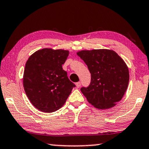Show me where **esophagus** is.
I'll use <instances>...</instances> for the list:
<instances>
[{
    "mask_svg": "<svg viewBox=\"0 0 149 149\" xmlns=\"http://www.w3.org/2000/svg\"><path fill=\"white\" fill-rule=\"evenodd\" d=\"M75 85H76V87H77V88H79L80 87H81V82H78V83H77L76 84H75Z\"/></svg>",
    "mask_w": 149,
    "mask_h": 149,
    "instance_id": "34e87169",
    "label": "esophagus"
}]
</instances>
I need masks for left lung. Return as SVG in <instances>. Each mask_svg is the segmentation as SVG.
Here are the masks:
<instances>
[{"instance_id":"obj_1","label":"left lung","mask_w":149,"mask_h":149,"mask_svg":"<svg viewBox=\"0 0 149 149\" xmlns=\"http://www.w3.org/2000/svg\"><path fill=\"white\" fill-rule=\"evenodd\" d=\"M77 54L87 64L91 75L90 85L81 92L88 102L99 109L111 108L122 100L129 83L126 62L115 51L84 49Z\"/></svg>"}]
</instances>
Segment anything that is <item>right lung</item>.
Masks as SVG:
<instances>
[{"label":"right lung","instance_id":"1","mask_svg":"<svg viewBox=\"0 0 149 149\" xmlns=\"http://www.w3.org/2000/svg\"><path fill=\"white\" fill-rule=\"evenodd\" d=\"M69 51L43 48L30 56L23 72V87L31 104L52 113L63 106L74 84L62 68Z\"/></svg>","mask_w":149,"mask_h":149}]
</instances>
